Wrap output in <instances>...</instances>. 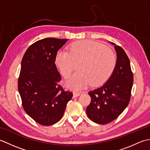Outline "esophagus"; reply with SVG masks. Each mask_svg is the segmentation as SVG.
I'll list each match as a JSON object with an SVG mask.
<instances>
[{
  "label": "esophagus",
  "mask_w": 150,
  "mask_h": 150,
  "mask_svg": "<svg viewBox=\"0 0 150 150\" xmlns=\"http://www.w3.org/2000/svg\"><path fill=\"white\" fill-rule=\"evenodd\" d=\"M81 95L80 93H79V92H76V91H73V97H77L78 96H79V95Z\"/></svg>",
  "instance_id": "34e87169"
}]
</instances>
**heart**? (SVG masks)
<instances>
[{"mask_svg": "<svg viewBox=\"0 0 150 150\" xmlns=\"http://www.w3.org/2000/svg\"><path fill=\"white\" fill-rule=\"evenodd\" d=\"M55 66L64 78H68L79 62L77 69L67 82L69 88L79 90L91 82L100 86L109 80L116 66L114 53L103 44L92 40L75 42L68 51L60 50L55 56Z\"/></svg>", "mask_w": 150, "mask_h": 150, "instance_id": "heart-1", "label": "heart"}]
</instances>
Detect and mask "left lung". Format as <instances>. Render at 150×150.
<instances>
[{"instance_id": "left-lung-1", "label": "left lung", "mask_w": 150, "mask_h": 150, "mask_svg": "<svg viewBox=\"0 0 150 150\" xmlns=\"http://www.w3.org/2000/svg\"><path fill=\"white\" fill-rule=\"evenodd\" d=\"M117 53V63L112 75L103 86L88 93L91 103L87 115L93 122L106 124L116 119L128 106L131 97L133 75L128 57L119 46L111 42Z\"/></svg>"}]
</instances>
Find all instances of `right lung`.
I'll use <instances>...</instances> for the list:
<instances>
[{
  "label": "right lung",
  "mask_w": 150,
  "mask_h": 150,
  "mask_svg": "<svg viewBox=\"0 0 150 150\" xmlns=\"http://www.w3.org/2000/svg\"><path fill=\"white\" fill-rule=\"evenodd\" d=\"M68 39L46 38L28 47L22 59L18 89L22 106L30 117L43 126L61 119L73 93L64 91L55 56Z\"/></svg>",
  "instance_id": "obj_1"
}]
</instances>
